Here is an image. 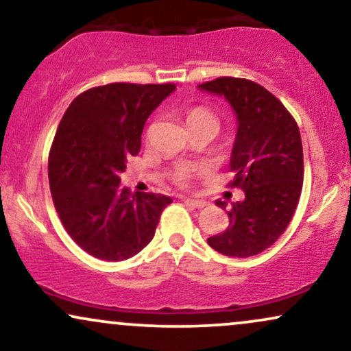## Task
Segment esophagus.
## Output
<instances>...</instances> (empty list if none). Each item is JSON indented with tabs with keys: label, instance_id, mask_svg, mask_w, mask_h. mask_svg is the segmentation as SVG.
I'll list each match as a JSON object with an SVG mask.
<instances>
[{
	"label": "esophagus",
	"instance_id": "1",
	"mask_svg": "<svg viewBox=\"0 0 351 351\" xmlns=\"http://www.w3.org/2000/svg\"><path fill=\"white\" fill-rule=\"evenodd\" d=\"M183 201H184V204H186V206H189V208H198V209H201V208L206 206V201H201V199L184 198Z\"/></svg>",
	"mask_w": 351,
	"mask_h": 351
}]
</instances>
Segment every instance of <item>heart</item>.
<instances>
[{
	"mask_svg": "<svg viewBox=\"0 0 351 351\" xmlns=\"http://www.w3.org/2000/svg\"><path fill=\"white\" fill-rule=\"evenodd\" d=\"M186 120H188V123L198 122V120H215V122H217L216 117L213 115L211 112H208L206 108H201V107H196V108H193V110H189ZM195 173H196V170L191 167L176 168V171L173 173V183L178 184V186H181V188H188L189 181H191Z\"/></svg>",
	"mask_w": 351,
	"mask_h": 351,
	"instance_id": "heart-1",
	"label": "heart"
}]
</instances>
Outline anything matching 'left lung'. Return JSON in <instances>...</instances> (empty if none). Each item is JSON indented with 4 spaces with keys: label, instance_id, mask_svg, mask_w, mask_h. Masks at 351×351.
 I'll list each match as a JSON object with an SVG mask.
<instances>
[{
    "label": "left lung",
    "instance_id": "8db88e82",
    "mask_svg": "<svg viewBox=\"0 0 351 351\" xmlns=\"http://www.w3.org/2000/svg\"><path fill=\"white\" fill-rule=\"evenodd\" d=\"M201 90L224 95L237 117V134L229 168L231 188L244 199L229 208V226L208 237L217 252L249 257L265 251L291 223L302 193L304 152L299 125L267 88L247 79L217 77L199 84ZM226 208V201H216Z\"/></svg>",
    "mask_w": 351,
    "mask_h": 351
}]
</instances>
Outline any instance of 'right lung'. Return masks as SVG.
<instances>
[{
  "label": "right lung",
  "mask_w": 351,
  "mask_h": 351,
  "mask_svg": "<svg viewBox=\"0 0 351 351\" xmlns=\"http://www.w3.org/2000/svg\"><path fill=\"white\" fill-rule=\"evenodd\" d=\"M175 84L115 82L71 102L49 152L56 211L74 243L102 261H125L155 236L170 196L120 186L127 158L142 147L147 119Z\"/></svg>",
  "instance_id": "1"
}]
</instances>
